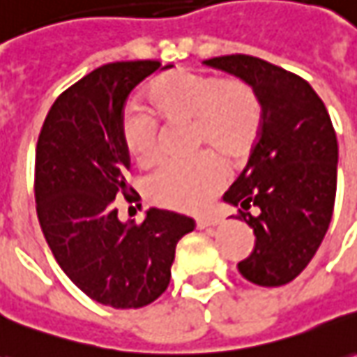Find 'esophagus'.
I'll return each instance as SVG.
<instances>
[{
	"instance_id": "esophagus-1",
	"label": "esophagus",
	"mask_w": 357,
	"mask_h": 357,
	"mask_svg": "<svg viewBox=\"0 0 357 357\" xmlns=\"http://www.w3.org/2000/svg\"><path fill=\"white\" fill-rule=\"evenodd\" d=\"M197 229H209V227H217L220 225V217H203V219H197Z\"/></svg>"
}]
</instances>
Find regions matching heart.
I'll list each match as a JSON object with an SVG mask.
<instances>
[{"instance_id": "1", "label": "heart", "mask_w": 357, "mask_h": 357, "mask_svg": "<svg viewBox=\"0 0 357 357\" xmlns=\"http://www.w3.org/2000/svg\"><path fill=\"white\" fill-rule=\"evenodd\" d=\"M146 101L166 123L191 121L195 148L215 149L236 162L248 158L260 138V99L240 77L176 68L150 82ZM121 138L138 166L158 164L160 127L148 111L128 105L121 117ZM214 153L205 150L189 162L156 172L146 185L150 201L169 211L203 213L229 179L227 164Z\"/></svg>"}]
</instances>
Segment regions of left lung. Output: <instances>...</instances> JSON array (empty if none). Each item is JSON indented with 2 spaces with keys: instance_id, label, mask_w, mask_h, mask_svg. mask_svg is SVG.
I'll return each mask as SVG.
<instances>
[{
  "instance_id": "1",
  "label": "left lung",
  "mask_w": 357,
  "mask_h": 357,
  "mask_svg": "<svg viewBox=\"0 0 357 357\" xmlns=\"http://www.w3.org/2000/svg\"><path fill=\"white\" fill-rule=\"evenodd\" d=\"M205 64L244 79L260 99V138L222 199L256 236L240 273L261 287L285 285L309 266L331 225L338 164L331 115L309 82L261 58L229 54Z\"/></svg>"
}]
</instances>
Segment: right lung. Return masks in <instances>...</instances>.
<instances>
[{
    "label": "right lung",
    "instance_id": "obj_1",
    "mask_svg": "<svg viewBox=\"0 0 357 357\" xmlns=\"http://www.w3.org/2000/svg\"><path fill=\"white\" fill-rule=\"evenodd\" d=\"M162 66L158 60L111 62L56 97L35 158L36 217L58 266L89 299L140 309L166 291L181 236L195 220L150 209L140 225L121 222L117 199L138 193L127 183L130 158L121 138L128 93Z\"/></svg>",
    "mask_w": 357,
    "mask_h": 357
}]
</instances>
